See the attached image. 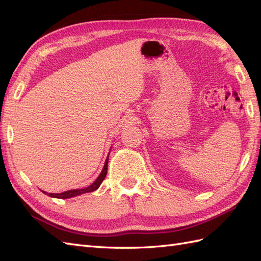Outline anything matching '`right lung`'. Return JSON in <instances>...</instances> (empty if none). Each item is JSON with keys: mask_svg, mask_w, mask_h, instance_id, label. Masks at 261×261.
Wrapping results in <instances>:
<instances>
[{"mask_svg": "<svg viewBox=\"0 0 261 261\" xmlns=\"http://www.w3.org/2000/svg\"><path fill=\"white\" fill-rule=\"evenodd\" d=\"M109 158V155H108ZM108 158L106 160V163H105V167H103V170H102L101 174L98 176V178L93 181V183L86 187V188H82V189H72V191H67V192H64V193H61V194H51V193H45L43 192L44 194L49 195L50 197H54V198H61V199H65V198H70V197H74V196H77V195H82L84 193H90V192H93L96 191L97 188H99V186L101 185L102 181H103L105 177L107 176V173H108Z\"/></svg>", "mask_w": 261, "mask_h": 261, "instance_id": "add662e5", "label": "right lung"}]
</instances>
